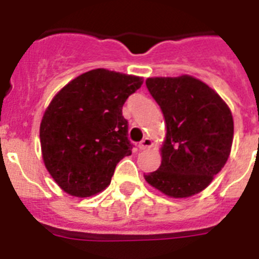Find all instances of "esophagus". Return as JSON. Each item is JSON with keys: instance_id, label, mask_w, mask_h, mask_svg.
<instances>
[{"instance_id": "obj_1", "label": "esophagus", "mask_w": 259, "mask_h": 259, "mask_svg": "<svg viewBox=\"0 0 259 259\" xmlns=\"http://www.w3.org/2000/svg\"><path fill=\"white\" fill-rule=\"evenodd\" d=\"M152 146H153L152 139H149V137H145V139H144V140L139 144V149L145 150V149H149V148H152Z\"/></svg>"}]
</instances>
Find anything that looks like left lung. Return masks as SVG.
<instances>
[{
  "instance_id": "8db88e82",
  "label": "left lung",
  "mask_w": 259,
  "mask_h": 259,
  "mask_svg": "<svg viewBox=\"0 0 259 259\" xmlns=\"http://www.w3.org/2000/svg\"><path fill=\"white\" fill-rule=\"evenodd\" d=\"M145 83L163 113L166 135L161 166L144 178L168 197H192L209 187L230 157L232 113L214 89L191 75Z\"/></svg>"
}]
</instances>
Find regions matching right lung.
<instances>
[{"mask_svg": "<svg viewBox=\"0 0 259 259\" xmlns=\"http://www.w3.org/2000/svg\"><path fill=\"white\" fill-rule=\"evenodd\" d=\"M143 81L96 68L53 97L40 123L41 155L62 191L85 198L109 187L116 163L132 153L122 107Z\"/></svg>", "mask_w": 259, "mask_h": 259, "instance_id": "right-lung-1", "label": "right lung"}]
</instances>
